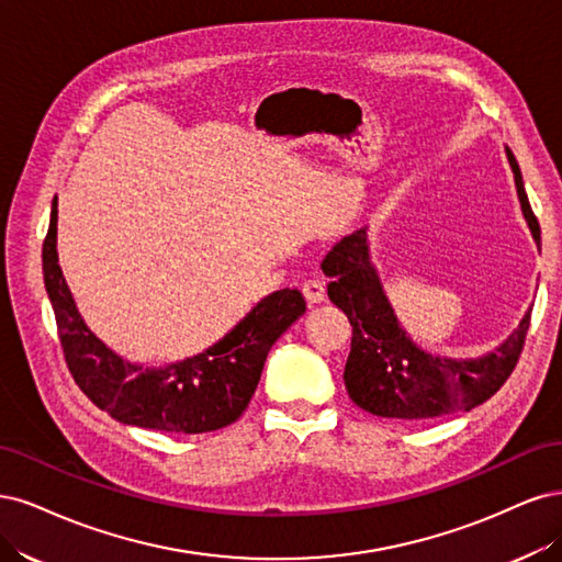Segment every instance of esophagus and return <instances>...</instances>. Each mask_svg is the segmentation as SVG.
Wrapping results in <instances>:
<instances>
[{"label":"esophagus","instance_id":"34e87169","mask_svg":"<svg viewBox=\"0 0 562 562\" xmlns=\"http://www.w3.org/2000/svg\"><path fill=\"white\" fill-rule=\"evenodd\" d=\"M303 296L305 301L315 305V303H322L324 296H327V284H324L319 278H311L303 282Z\"/></svg>","mask_w":562,"mask_h":562}]
</instances>
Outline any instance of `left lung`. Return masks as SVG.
<instances>
[{"label": "left lung", "instance_id": "1", "mask_svg": "<svg viewBox=\"0 0 562 562\" xmlns=\"http://www.w3.org/2000/svg\"><path fill=\"white\" fill-rule=\"evenodd\" d=\"M520 210L537 249L541 231L522 187L518 162L506 147ZM331 278L327 292L352 324V342L342 380L350 400L367 413L396 420H431L472 411L506 383L522 350L532 307L493 352L472 359L441 357L423 350L396 319L394 307L371 261L369 228L340 238L322 261Z\"/></svg>", "mask_w": 562, "mask_h": 562}]
</instances>
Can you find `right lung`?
I'll use <instances>...</instances> for the list:
<instances>
[{
  "instance_id": "obj_1",
  "label": "right lung",
  "mask_w": 562,
  "mask_h": 562,
  "mask_svg": "<svg viewBox=\"0 0 562 562\" xmlns=\"http://www.w3.org/2000/svg\"><path fill=\"white\" fill-rule=\"evenodd\" d=\"M42 261L69 373L90 402L123 425L203 434L235 423L259 385L273 342L305 313L299 289H280L207 350L166 367H147L104 346L83 322L58 263L56 201Z\"/></svg>"
}]
</instances>
